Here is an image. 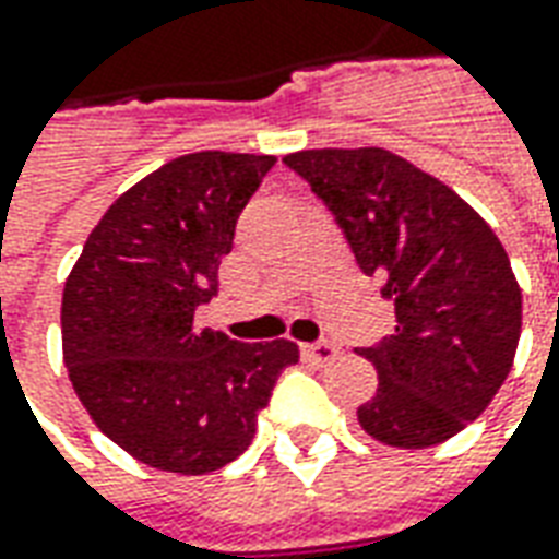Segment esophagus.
<instances>
[{"mask_svg": "<svg viewBox=\"0 0 559 559\" xmlns=\"http://www.w3.org/2000/svg\"><path fill=\"white\" fill-rule=\"evenodd\" d=\"M302 354L318 366H330L338 357V347L333 342H311V345H302Z\"/></svg>", "mask_w": 559, "mask_h": 559, "instance_id": "1", "label": "esophagus"}]
</instances>
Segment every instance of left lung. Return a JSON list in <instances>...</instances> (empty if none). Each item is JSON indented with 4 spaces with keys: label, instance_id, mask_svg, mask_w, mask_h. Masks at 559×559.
Listing matches in <instances>:
<instances>
[{
    "label": "left lung",
    "instance_id": "obj_1",
    "mask_svg": "<svg viewBox=\"0 0 559 559\" xmlns=\"http://www.w3.org/2000/svg\"><path fill=\"white\" fill-rule=\"evenodd\" d=\"M284 163L393 299L396 333L360 350L378 372L360 427L390 448L448 442L497 396L521 338V287L502 241L444 181L384 147L296 151Z\"/></svg>",
    "mask_w": 559,
    "mask_h": 559
}]
</instances>
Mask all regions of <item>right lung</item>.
<instances>
[{"label": "right lung", "instance_id": "add662e5", "mask_svg": "<svg viewBox=\"0 0 559 559\" xmlns=\"http://www.w3.org/2000/svg\"><path fill=\"white\" fill-rule=\"evenodd\" d=\"M275 166L199 151L115 199L62 290V360L93 424L144 466L205 475L248 451L290 338L233 342L193 318L217 293L236 221Z\"/></svg>", "mask_w": 559, "mask_h": 559}]
</instances>
